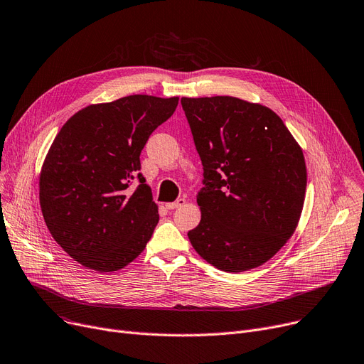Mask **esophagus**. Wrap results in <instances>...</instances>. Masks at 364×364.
<instances>
[{
    "mask_svg": "<svg viewBox=\"0 0 364 364\" xmlns=\"http://www.w3.org/2000/svg\"><path fill=\"white\" fill-rule=\"evenodd\" d=\"M184 205H186V199H183V198L177 199L176 202H168V203H165L166 209H177V208H181V206H184Z\"/></svg>",
    "mask_w": 364,
    "mask_h": 364,
    "instance_id": "34e87169",
    "label": "esophagus"
}]
</instances>
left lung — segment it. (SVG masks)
<instances>
[{
  "instance_id": "8db88e82",
  "label": "left lung",
  "mask_w": 364,
  "mask_h": 364,
  "mask_svg": "<svg viewBox=\"0 0 364 364\" xmlns=\"http://www.w3.org/2000/svg\"><path fill=\"white\" fill-rule=\"evenodd\" d=\"M203 165L200 223L187 233L218 270L273 258L296 230L307 188L304 153L279 114L232 95L181 97Z\"/></svg>"
}]
</instances>
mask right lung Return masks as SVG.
<instances>
[{"instance_id": "right-lung-1", "label": "right lung", "mask_w": 364, "mask_h": 364, "mask_svg": "<svg viewBox=\"0 0 364 364\" xmlns=\"http://www.w3.org/2000/svg\"><path fill=\"white\" fill-rule=\"evenodd\" d=\"M178 97L134 94L70 117L48 149L40 205L53 239L90 270L112 273L136 259L159 221L151 188H129L140 153Z\"/></svg>"}]
</instances>
